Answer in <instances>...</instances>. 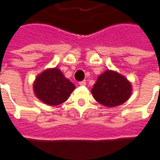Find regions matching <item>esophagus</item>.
I'll return each instance as SVG.
<instances>
[{
  "label": "esophagus",
  "instance_id": "obj_1",
  "mask_svg": "<svg viewBox=\"0 0 160 160\" xmlns=\"http://www.w3.org/2000/svg\"><path fill=\"white\" fill-rule=\"evenodd\" d=\"M86 84H87L86 80H82V81H80V86H86Z\"/></svg>",
  "mask_w": 160,
  "mask_h": 160
}]
</instances>
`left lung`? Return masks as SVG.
<instances>
[{
    "label": "left lung",
    "mask_w": 160,
    "mask_h": 160,
    "mask_svg": "<svg viewBox=\"0 0 160 160\" xmlns=\"http://www.w3.org/2000/svg\"><path fill=\"white\" fill-rule=\"evenodd\" d=\"M132 85L122 74L106 70L98 78L92 89L95 100L106 107L123 104L130 98Z\"/></svg>",
    "instance_id": "left-lung-1"
}]
</instances>
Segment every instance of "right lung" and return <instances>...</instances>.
<instances>
[{
  "instance_id": "right-lung-1",
  "label": "right lung",
  "mask_w": 160,
  "mask_h": 160,
  "mask_svg": "<svg viewBox=\"0 0 160 160\" xmlns=\"http://www.w3.org/2000/svg\"><path fill=\"white\" fill-rule=\"evenodd\" d=\"M74 88L75 86L56 68L44 70L37 76L33 83L36 97L51 106L64 103Z\"/></svg>"
}]
</instances>
